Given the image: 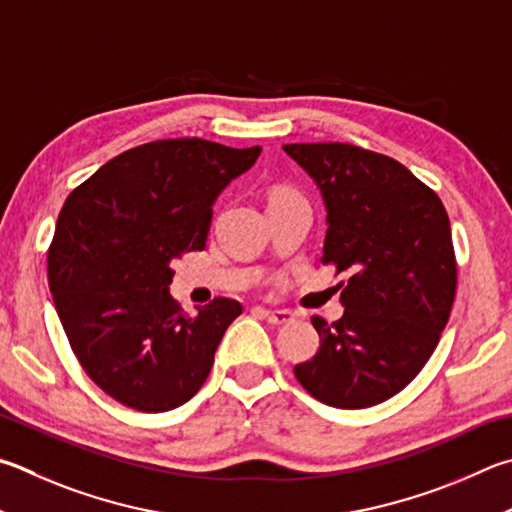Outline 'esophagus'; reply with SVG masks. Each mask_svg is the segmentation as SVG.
I'll use <instances>...</instances> for the list:
<instances>
[{
	"label": "esophagus",
	"mask_w": 512,
	"mask_h": 512,
	"mask_svg": "<svg viewBox=\"0 0 512 512\" xmlns=\"http://www.w3.org/2000/svg\"><path fill=\"white\" fill-rule=\"evenodd\" d=\"M264 318L271 324H288L293 322V313L291 311H271V309H259Z\"/></svg>",
	"instance_id": "obj_1"
}]
</instances>
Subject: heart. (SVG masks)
I'll use <instances>...</instances> for the list:
<instances>
[{
  "mask_svg": "<svg viewBox=\"0 0 512 512\" xmlns=\"http://www.w3.org/2000/svg\"><path fill=\"white\" fill-rule=\"evenodd\" d=\"M288 194H295L293 190H275L271 199H280V197H288Z\"/></svg>",
  "mask_w": 512,
  "mask_h": 512,
  "instance_id": "obj_1",
  "label": "heart"
}]
</instances>
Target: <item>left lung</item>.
<instances>
[{
	"label": "left lung",
	"mask_w": 512,
	"mask_h": 512,
	"mask_svg": "<svg viewBox=\"0 0 512 512\" xmlns=\"http://www.w3.org/2000/svg\"><path fill=\"white\" fill-rule=\"evenodd\" d=\"M327 206L322 264L336 266L345 315H313L320 349L295 378L320 403L362 410L416 378L457 293L450 219L432 188L385 154L349 143H293Z\"/></svg>",
	"instance_id": "1"
}]
</instances>
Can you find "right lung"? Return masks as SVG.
I'll return each instance as SVG.
<instances>
[{
    "instance_id": "right-lung-1",
    "label": "right lung",
    "mask_w": 512,
    "mask_h": 512,
    "mask_svg": "<svg viewBox=\"0 0 512 512\" xmlns=\"http://www.w3.org/2000/svg\"><path fill=\"white\" fill-rule=\"evenodd\" d=\"M262 147L167 138L114 156L73 190L46 255L55 311L85 374L136 412L199 392L226 329L244 311L215 297L188 315L170 264L203 250L212 203Z\"/></svg>"
}]
</instances>
